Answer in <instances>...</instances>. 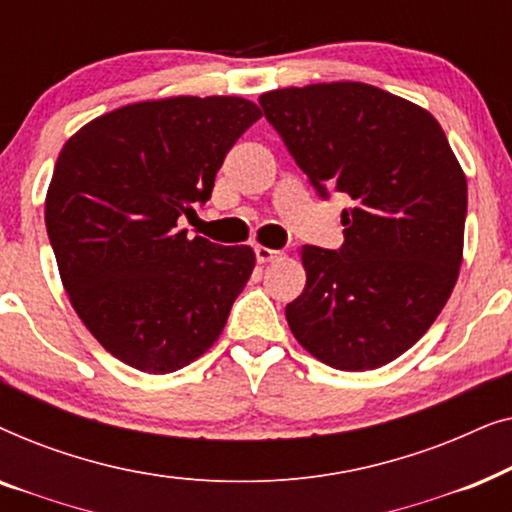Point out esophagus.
<instances>
[{
  "label": "esophagus",
  "instance_id": "34e87169",
  "mask_svg": "<svg viewBox=\"0 0 512 512\" xmlns=\"http://www.w3.org/2000/svg\"><path fill=\"white\" fill-rule=\"evenodd\" d=\"M254 251H256V261H258V263H270V261H275V258L282 256V251L261 247V244H258V247H256Z\"/></svg>",
  "mask_w": 512,
  "mask_h": 512
}]
</instances>
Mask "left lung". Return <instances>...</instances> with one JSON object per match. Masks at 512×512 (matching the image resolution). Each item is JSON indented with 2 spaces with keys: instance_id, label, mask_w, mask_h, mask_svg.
<instances>
[{
  "instance_id": "8db88e82",
  "label": "left lung",
  "mask_w": 512,
  "mask_h": 512,
  "mask_svg": "<svg viewBox=\"0 0 512 512\" xmlns=\"http://www.w3.org/2000/svg\"><path fill=\"white\" fill-rule=\"evenodd\" d=\"M258 102L319 198L335 188L354 202L338 251L303 247L291 333L331 368H380L429 331L454 289L464 172L429 111L368 83L272 90Z\"/></svg>"
}]
</instances>
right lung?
Returning a JSON list of instances; mask_svg holds the SVG:
<instances>
[{
    "instance_id": "1",
    "label": "right lung",
    "mask_w": 512,
    "mask_h": 512,
    "mask_svg": "<svg viewBox=\"0 0 512 512\" xmlns=\"http://www.w3.org/2000/svg\"><path fill=\"white\" fill-rule=\"evenodd\" d=\"M258 118L242 97H170L95 118L62 146L48 240L76 314L128 366L174 373L219 340L256 256L188 240L177 221L212 198L223 158Z\"/></svg>"
}]
</instances>
